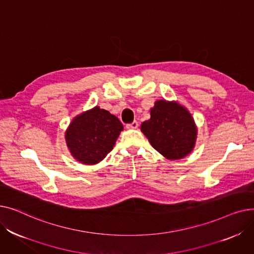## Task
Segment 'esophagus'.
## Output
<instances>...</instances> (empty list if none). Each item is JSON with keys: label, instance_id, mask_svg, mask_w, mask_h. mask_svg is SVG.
Here are the masks:
<instances>
[{"label": "esophagus", "instance_id": "obj_1", "mask_svg": "<svg viewBox=\"0 0 254 254\" xmlns=\"http://www.w3.org/2000/svg\"><path fill=\"white\" fill-rule=\"evenodd\" d=\"M138 126H139V124H138V122H132L131 124H128V125H127V128H129V129H135V128H137L138 127Z\"/></svg>", "mask_w": 254, "mask_h": 254}]
</instances>
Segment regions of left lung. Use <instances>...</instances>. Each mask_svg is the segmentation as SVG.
Masks as SVG:
<instances>
[{
	"label": "left lung",
	"mask_w": 254,
	"mask_h": 254,
	"mask_svg": "<svg viewBox=\"0 0 254 254\" xmlns=\"http://www.w3.org/2000/svg\"><path fill=\"white\" fill-rule=\"evenodd\" d=\"M141 131L152 147L170 161L188 156L194 148L197 127L186 107L177 101L157 100L150 109V119Z\"/></svg>",
	"instance_id": "obj_1"
}]
</instances>
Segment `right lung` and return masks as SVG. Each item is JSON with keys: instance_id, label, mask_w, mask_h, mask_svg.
<instances>
[{"instance_id": "right-lung-1", "label": "right lung", "mask_w": 254, "mask_h": 254, "mask_svg": "<svg viewBox=\"0 0 254 254\" xmlns=\"http://www.w3.org/2000/svg\"><path fill=\"white\" fill-rule=\"evenodd\" d=\"M122 130L124 126L115 115L96 106L72 119L64 139L76 161L91 166L102 162L113 149Z\"/></svg>"}]
</instances>
